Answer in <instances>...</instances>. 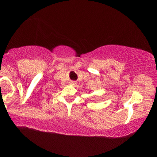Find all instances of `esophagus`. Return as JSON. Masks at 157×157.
Listing matches in <instances>:
<instances>
[{
  "mask_svg": "<svg viewBox=\"0 0 157 157\" xmlns=\"http://www.w3.org/2000/svg\"><path fill=\"white\" fill-rule=\"evenodd\" d=\"M71 85H76V81H71Z\"/></svg>",
  "mask_w": 157,
  "mask_h": 157,
  "instance_id": "esophagus-1",
  "label": "esophagus"
}]
</instances>
